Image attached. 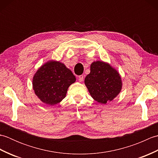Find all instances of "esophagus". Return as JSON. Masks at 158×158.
Returning <instances> with one entry per match:
<instances>
[{"label": "esophagus", "instance_id": "1", "mask_svg": "<svg viewBox=\"0 0 158 158\" xmlns=\"http://www.w3.org/2000/svg\"><path fill=\"white\" fill-rule=\"evenodd\" d=\"M79 81L80 82H82L83 81V75H80L79 77Z\"/></svg>", "mask_w": 158, "mask_h": 158}]
</instances>
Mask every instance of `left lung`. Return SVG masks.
<instances>
[{
    "label": "left lung",
    "mask_w": 158,
    "mask_h": 158,
    "mask_svg": "<svg viewBox=\"0 0 158 158\" xmlns=\"http://www.w3.org/2000/svg\"><path fill=\"white\" fill-rule=\"evenodd\" d=\"M84 82L92 98L102 105L115 98L122 88L119 72L108 62L100 60L91 64Z\"/></svg>",
    "instance_id": "obj_1"
}]
</instances>
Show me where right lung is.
<instances>
[{"label": "right lung", "instance_id": "right-lung-1", "mask_svg": "<svg viewBox=\"0 0 158 158\" xmlns=\"http://www.w3.org/2000/svg\"><path fill=\"white\" fill-rule=\"evenodd\" d=\"M75 81V76L63 63L51 60L36 70L32 88L42 102L53 106L65 98L69 86Z\"/></svg>", "mask_w": 158, "mask_h": 158}]
</instances>
